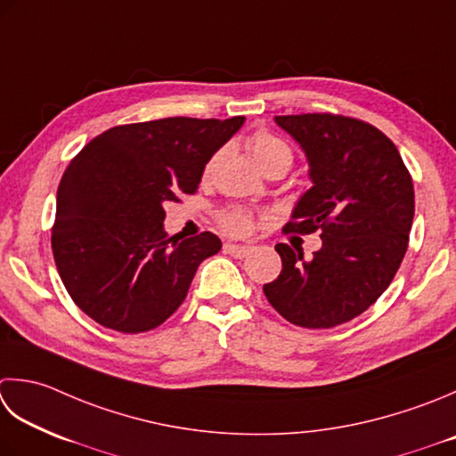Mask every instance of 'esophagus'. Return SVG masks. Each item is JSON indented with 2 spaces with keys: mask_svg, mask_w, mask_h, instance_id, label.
Masks as SVG:
<instances>
[{
  "mask_svg": "<svg viewBox=\"0 0 456 456\" xmlns=\"http://www.w3.org/2000/svg\"><path fill=\"white\" fill-rule=\"evenodd\" d=\"M223 251L233 255L237 258H245L247 255H251L253 247L251 245H235V243H225L223 245Z\"/></svg>",
  "mask_w": 456,
  "mask_h": 456,
  "instance_id": "34e87169",
  "label": "esophagus"
}]
</instances>
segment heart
I'll return each mask as SVG.
<instances>
[{
    "label": "heart",
    "mask_w": 456,
    "mask_h": 456,
    "mask_svg": "<svg viewBox=\"0 0 456 456\" xmlns=\"http://www.w3.org/2000/svg\"><path fill=\"white\" fill-rule=\"evenodd\" d=\"M248 151H251L253 159L261 169L266 164H271L273 159L287 158L289 162L292 159L289 146L269 132H256L255 136L248 140ZM221 227L231 235H247L248 231L255 227V216L243 208L229 209L221 216Z\"/></svg>",
    "instance_id": "heart-1"
}]
</instances>
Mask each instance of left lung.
I'll return each mask as SVG.
<instances>
[{
  "label": "left lung",
  "mask_w": 456,
  "mask_h": 456,
  "mask_svg": "<svg viewBox=\"0 0 456 456\" xmlns=\"http://www.w3.org/2000/svg\"><path fill=\"white\" fill-rule=\"evenodd\" d=\"M298 142L310 190L294 205L287 231H320L322 247L279 243L282 258L265 297L289 322L332 328L376 302L403 261L415 216V191L394 142L368 122L336 114L274 116Z\"/></svg>",
  "instance_id": "obj_1"
}]
</instances>
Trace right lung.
I'll return each mask as SVG.
<instances>
[{"label":"right lung","instance_id":"1","mask_svg":"<svg viewBox=\"0 0 456 456\" xmlns=\"http://www.w3.org/2000/svg\"><path fill=\"white\" fill-rule=\"evenodd\" d=\"M227 120H150L102 132L73 158L57 190L51 245L75 305L104 328L148 332L180 308L217 235L164 231V205L193 193L205 164L243 126Z\"/></svg>","mask_w":456,"mask_h":456}]
</instances>
